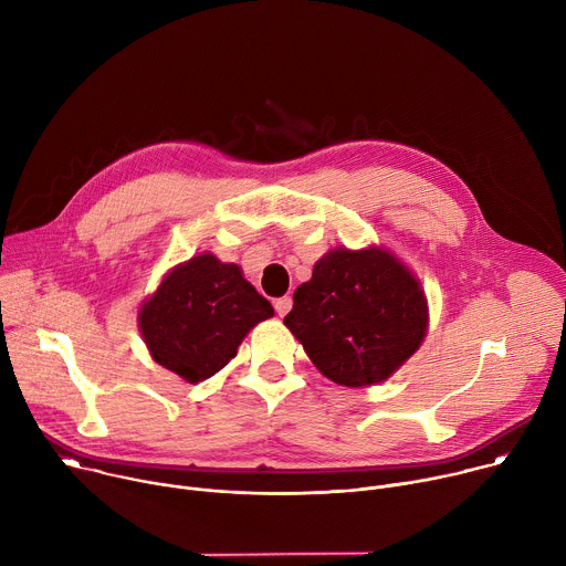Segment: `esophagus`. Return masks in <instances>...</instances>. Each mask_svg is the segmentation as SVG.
<instances>
[{"label":"esophagus","mask_w":566,"mask_h":566,"mask_svg":"<svg viewBox=\"0 0 566 566\" xmlns=\"http://www.w3.org/2000/svg\"><path fill=\"white\" fill-rule=\"evenodd\" d=\"M291 306H293V300H291L289 295H284V297H280V300H275V311H277V315H280V317H284V315L291 311Z\"/></svg>","instance_id":"1"}]
</instances>
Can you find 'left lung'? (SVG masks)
Segmentation results:
<instances>
[{
	"label": "left lung",
	"mask_w": 566,
	"mask_h": 566,
	"mask_svg": "<svg viewBox=\"0 0 566 566\" xmlns=\"http://www.w3.org/2000/svg\"><path fill=\"white\" fill-rule=\"evenodd\" d=\"M284 325L322 376L369 387L423 345L430 313L419 277L391 251L338 247L295 289Z\"/></svg>",
	"instance_id": "1"
}]
</instances>
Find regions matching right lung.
<instances>
[{
  "mask_svg": "<svg viewBox=\"0 0 566 566\" xmlns=\"http://www.w3.org/2000/svg\"><path fill=\"white\" fill-rule=\"evenodd\" d=\"M273 313L241 266L206 251L170 269L143 300L138 332L154 363L195 385L223 369Z\"/></svg>",
  "mask_w": 566,
  "mask_h": 566,
  "instance_id": "obj_1",
  "label": "right lung"
}]
</instances>
